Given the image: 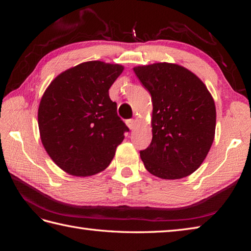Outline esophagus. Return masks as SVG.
Instances as JSON below:
<instances>
[{
	"label": "esophagus",
	"mask_w": 251,
	"mask_h": 251,
	"mask_svg": "<svg viewBox=\"0 0 251 251\" xmlns=\"http://www.w3.org/2000/svg\"><path fill=\"white\" fill-rule=\"evenodd\" d=\"M126 123V126L130 127V130H134L135 126H136V120L135 119H127Z\"/></svg>",
	"instance_id": "obj_1"
}]
</instances>
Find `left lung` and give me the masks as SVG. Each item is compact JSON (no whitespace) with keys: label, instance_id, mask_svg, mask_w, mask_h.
<instances>
[{"label":"left lung","instance_id":"left-lung-1","mask_svg":"<svg viewBox=\"0 0 251 251\" xmlns=\"http://www.w3.org/2000/svg\"><path fill=\"white\" fill-rule=\"evenodd\" d=\"M134 72L153 100V138L140 151L146 169L162 179L193 174L215 138L216 107L206 86L179 65L157 63Z\"/></svg>","mask_w":251,"mask_h":251}]
</instances>
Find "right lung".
Here are the masks:
<instances>
[{
    "label": "right lung",
    "instance_id": "add662e5",
    "mask_svg": "<svg viewBox=\"0 0 251 251\" xmlns=\"http://www.w3.org/2000/svg\"><path fill=\"white\" fill-rule=\"evenodd\" d=\"M123 71V66L100 60L82 63L45 91L37 114L42 143L66 173L86 177L107 169L128 132L109 96Z\"/></svg>",
    "mask_w": 251,
    "mask_h": 251
}]
</instances>
